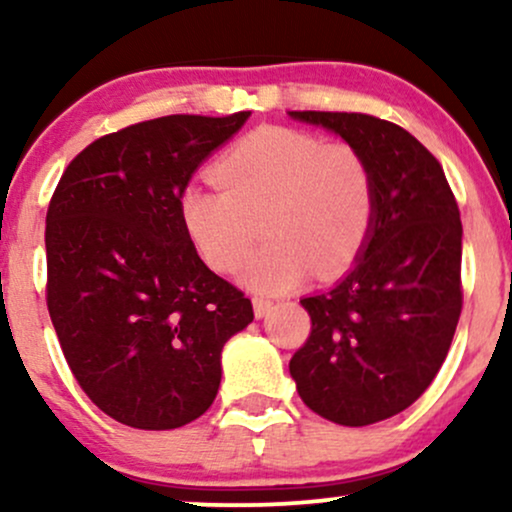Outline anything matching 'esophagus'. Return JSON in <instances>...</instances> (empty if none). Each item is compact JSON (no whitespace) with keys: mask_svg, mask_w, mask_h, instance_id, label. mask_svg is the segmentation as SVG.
<instances>
[{"mask_svg":"<svg viewBox=\"0 0 512 512\" xmlns=\"http://www.w3.org/2000/svg\"><path fill=\"white\" fill-rule=\"evenodd\" d=\"M252 308H255L257 317H264L274 308V303L269 301V298H252Z\"/></svg>","mask_w":512,"mask_h":512,"instance_id":"1","label":"esophagus"}]
</instances>
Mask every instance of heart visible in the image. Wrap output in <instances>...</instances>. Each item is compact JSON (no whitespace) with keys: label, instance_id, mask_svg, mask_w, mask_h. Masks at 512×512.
<instances>
[{"label":"heart","instance_id":"1","mask_svg":"<svg viewBox=\"0 0 512 512\" xmlns=\"http://www.w3.org/2000/svg\"><path fill=\"white\" fill-rule=\"evenodd\" d=\"M219 185L182 187V228L216 272H236L257 236L264 243L243 269L262 293L344 274L366 248L375 221L373 170L354 146L325 144L289 127H260L214 168Z\"/></svg>","mask_w":512,"mask_h":512}]
</instances>
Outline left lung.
I'll return each instance as SVG.
<instances>
[{
  "instance_id": "obj_1",
  "label": "left lung",
  "mask_w": 512,
  "mask_h": 512,
  "mask_svg": "<svg viewBox=\"0 0 512 512\" xmlns=\"http://www.w3.org/2000/svg\"><path fill=\"white\" fill-rule=\"evenodd\" d=\"M368 161L375 221L349 274L303 298L310 337L289 363L322 419L368 426L426 392L462 313V221L443 166L407 129L363 113L291 110Z\"/></svg>"
}]
</instances>
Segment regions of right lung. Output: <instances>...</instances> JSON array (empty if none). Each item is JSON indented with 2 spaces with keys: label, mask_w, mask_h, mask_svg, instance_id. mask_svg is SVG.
I'll return each mask as SVG.
<instances>
[{
  "label": "right lung",
  "mask_w": 512,
  "mask_h": 512,
  "mask_svg": "<svg viewBox=\"0 0 512 512\" xmlns=\"http://www.w3.org/2000/svg\"><path fill=\"white\" fill-rule=\"evenodd\" d=\"M250 113L168 115L88 144L45 219L50 320L76 383L110 419L180 428L211 407L245 293L199 260L178 199Z\"/></svg>",
  "instance_id": "right-lung-1"
}]
</instances>
